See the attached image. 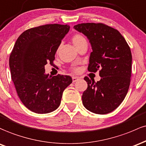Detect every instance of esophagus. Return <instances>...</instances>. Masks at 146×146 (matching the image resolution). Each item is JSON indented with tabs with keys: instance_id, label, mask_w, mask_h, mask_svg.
I'll use <instances>...</instances> for the list:
<instances>
[{
	"instance_id": "esophagus-1",
	"label": "esophagus",
	"mask_w": 146,
	"mask_h": 146,
	"mask_svg": "<svg viewBox=\"0 0 146 146\" xmlns=\"http://www.w3.org/2000/svg\"><path fill=\"white\" fill-rule=\"evenodd\" d=\"M78 79H79V78L77 77V76H73V77H72L73 83H75L76 81H77Z\"/></svg>"
}]
</instances>
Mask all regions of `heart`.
I'll list each match as a JSON object with an SVG mask.
<instances>
[{
  "label": "heart",
  "mask_w": 146,
  "mask_h": 146,
  "mask_svg": "<svg viewBox=\"0 0 146 146\" xmlns=\"http://www.w3.org/2000/svg\"><path fill=\"white\" fill-rule=\"evenodd\" d=\"M72 41L73 44L74 45V46L77 48V47L79 46L80 45H81L83 42H86V40L83 36L81 35V34H76L72 37ZM75 72H77V69H74Z\"/></svg>",
  "instance_id": "heart-1"
}]
</instances>
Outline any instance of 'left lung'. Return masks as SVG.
I'll return each instance as SVG.
<instances>
[{
	"mask_svg": "<svg viewBox=\"0 0 146 146\" xmlns=\"http://www.w3.org/2000/svg\"><path fill=\"white\" fill-rule=\"evenodd\" d=\"M86 36L92 50L88 71L99 70L101 80L84 78L88 88L82 101L90 112L105 114L117 108L125 99L130 83L132 54L127 42L117 29L103 23L78 24L74 26Z\"/></svg>",
	"mask_w": 146,
	"mask_h": 146,
	"instance_id": "1",
	"label": "left lung"
}]
</instances>
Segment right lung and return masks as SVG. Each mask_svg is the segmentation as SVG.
<instances>
[{"label":"right lung","mask_w":146,"mask_h":146,"mask_svg":"<svg viewBox=\"0 0 146 146\" xmlns=\"http://www.w3.org/2000/svg\"><path fill=\"white\" fill-rule=\"evenodd\" d=\"M68 25L49 24L25 31L18 38L9 56L11 79L21 101L38 114L54 111L60 106L65 88L72 82L68 75L52 76L45 65L53 64Z\"/></svg>","instance_id":"obj_1"}]
</instances>
